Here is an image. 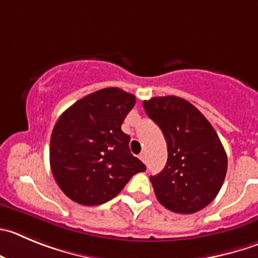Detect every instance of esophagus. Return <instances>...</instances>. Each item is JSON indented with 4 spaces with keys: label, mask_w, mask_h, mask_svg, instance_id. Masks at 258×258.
<instances>
[{
    "label": "esophagus",
    "mask_w": 258,
    "mask_h": 258,
    "mask_svg": "<svg viewBox=\"0 0 258 258\" xmlns=\"http://www.w3.org/2000/svg\"><path fill=\"white\" fill-rule=\"evenodd\" d=\"M139 158H141V161L144 162V163L147 162V156H146V153H144V152H142V153L139 154Z\"/></svg>",
    "instance_id": "obj_1"
}]
</instances>
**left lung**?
Instances as JSON below:
<instances>
[{
  "label": "left lung",
  "mask_w": 258,
  "mask_h": 258,
  "mask_svg": "<svg viewBox=\"0 0 258 258\" xmlns=\"http://www.w3.org/2000/svg\"><path fill=\"white\" fill-rule=\"evenodd\" d=\"M143 106L167 143V163L158 175L151 176L157 200L180 214L204 209L219 192L228 167L217 132L181 97H152Z\"/></svg>",
  "instance_id": "obj_1"
}]
</instances>
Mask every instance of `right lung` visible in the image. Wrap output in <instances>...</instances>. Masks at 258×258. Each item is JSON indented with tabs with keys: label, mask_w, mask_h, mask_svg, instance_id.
<instances>
[{
	"label": "right lung",
	"mask_w": 258,
	"mask_h": 258,
	"mask_svg": "<svg viewBox=\"0 0 258 258\" xmlns=\"http://www.w3.org/2000/svg\"><path fill=\"white\" fill-rule=\"evenodd\" d=\"M136 96L117 87L90 94L59 116L50 137V168L60 190L81 205L114 199L146 166L129 151L121 131Z\"/></svg>",
	"instance_id": "obj_1"
}]
</instances>
